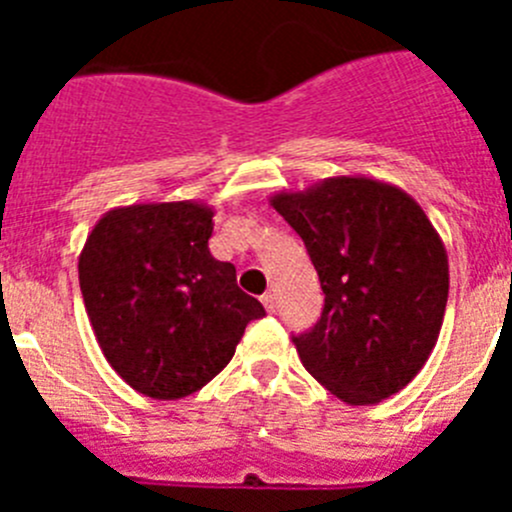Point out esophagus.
Listing matches in <instances>:
<instances>
[{
    "instance_id": "esophagus-1",
    "label": "esophagus",
    "mask_w": 512,
    "mask_h": 512,
    "mask_svg": "<svg viewBox=\"0 0 512 512\" xmlns=\"http://www.w3.org/2000/svg\"><path fill=\"white\" fill-rule=\"evenodd\" d=\"M261 302H264L266 312H274V310H277V297L271 295V292H266V295H261Z\"/></svg>"
}]
</instances>
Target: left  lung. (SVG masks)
Returning <instances> with one entry per match:
<instances>
[{"label": "left lung", "mask_w": 512, "mask_h": 512, "mask_svg": "<svg viewBox=\"0 0 512 512\" xmlns=\"http://www.w3.org/2000/svg\"><path fill=\"white\" fill-rule=\"evenodd\" d=\"M271 207L305 241L325 305L292 338L302 366L346 405H377L431 356L449 300V256L423 207L372 176H330Z\"/></svg>", "instance_id": "8db88e82"}]
</instances>
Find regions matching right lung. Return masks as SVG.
I'll use <instances>...</instances> for the list:
<instances>
[{
    "mask_svg": "<svg viewBox=\"0 0 512 512\" xmlns=\"http://www.w3.org/2000/svg\"><path fill=\"white\" fill-rule=\"evenodd\" d=\"M205 202H135L104 212L79 253V284L104 359L140 395L182 400L233 359L266 315L210 253Z\"/></svg>",
    "mask_w": 512,
    "mask_h": 512,
    "instance_id": "add662e5",
    "label": "right lung"
}]
</instances>
